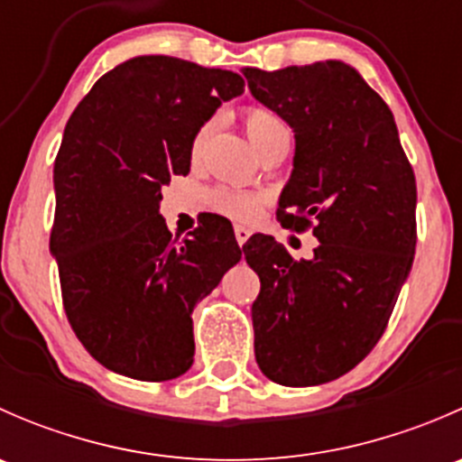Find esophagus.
I'll use <instances>...</instances> for the list:
<instances>
[{"instance_id":"esophagus-1","label":"esophagus","mask_w":462,"mask_h":462,"mask_svg":"<svg viewBox=\"0 0 462 462\" xmlns=\"http://www.w3.org/2000/svg\"><path fill=\"white\" fill-rule=\"evenodd\" d=\"M235 236H236V241H239V245H244L245 241H248L250 230H248V227H244V226H236L235 227Z\"/></svg>"}]
</instances>
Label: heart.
Wrapping results in <instances>:
<instances>
[{
    "mask_svg": "<svg viewBox=\"0 0 462 462\" xmlns=\"http://www.w3.org/2000/svg\"><path fill=\"white\" fill-rule=\"evenodd\" d=\"M244 125L245 132H248L250 143L253 147L261 152L265 144L282 136H291V127H288L286 120L277 114L274 109H268L263 105H250L244 109ZM209 134V123L201 125L197 129L192 138V153L199 156V152L203 149L205 138ZM261 199L257 194L241 192V189H217V192L209 194V208L214 212L223 214V217L232 218V221H250V218L257 217Z\"/></svg>",
    "mask_w": 462,
    "mask_h": 462,
    "instance_id": "heart-1",
    "label": "heart"
}]
</instances>
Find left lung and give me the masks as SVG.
<instances>
[{
    "mask_svg": "<svg viewBox=\"0 0 462 462\" xmlns=\"http://www.w3.org/2000/svg\"><path fill=\"white\" fill-rule=\"evenodd\" d=\"M244 76L295 132L279 223L319 241L309 261L265 235L244 245L261 279L254 357L277 384H324L360 365L389 324L416 253V176L389 105L348 64Z\"/></svg>",
    "mask_w": 462,
    "mask_h": 462,
    "instance_id": "obj_1",
    "label": "left lung"
}]
</instances>
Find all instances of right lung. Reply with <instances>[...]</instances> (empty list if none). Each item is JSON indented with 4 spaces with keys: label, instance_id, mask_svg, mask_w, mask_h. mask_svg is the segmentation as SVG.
Listing matches in <instances>:
<instances>
[{
    "label": "right lung",
    "instance_id": "right-lung-1",
    "mask_svg": "<svg viewBox=\"0 0 462 462\" xmlns=\"http://www.w3.org/2000/svg\"><path fill=\"white\" fill-rule=\"evenodd\" d=\"M241 93L239 73L141 55L105 73L64 127L51 253L69 324L109 371L162 382L192 366L194 306L241 248L223 217L171 236L161 188L189 174L197 129Z\"/></svg>",
    "mask_w": 462,
    "mask_h": 462
}]
</instances>
